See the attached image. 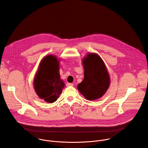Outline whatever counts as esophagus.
<instances>
[{"label":"esophagus","mask_w":148,"mask_h":148,"mask_svg":"<svg viewBox=\"0 0 148 148\" xmlns=\"http://www.w3.org/2000/svg\"><path fill=\"white\" fill-rule=\"evenodd\" d=\"M66 86H67V87H72V86H73V83H68L66 84Z\"/></svg>","instance_id":"esophagus-1"}]
</instances>
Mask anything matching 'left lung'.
<instances>
[{"label": "left lung", "mask_w": 148, "mask_h": 148, "mask_svg": "<svg viewBox=\"0 0 148 148\" xmlns=\"http://www.w3.org/2000/svg\"><path fill=\"white\" fill-rule=\"evenodd\" d=\"M84 77L78 84V90L88 100L100 99L110 86V75L102 58L97 54L89 53L82 60Z\"/></svg>", "instance_id": "1"}]
</instances>
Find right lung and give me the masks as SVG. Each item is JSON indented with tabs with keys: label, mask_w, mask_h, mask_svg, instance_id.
Returning <instances> with one entry per match:
<instances>
[{
	"label": "right lung",
	"mask_w": 148,
	"mask_h": 148,
	"mask_svg": "<svg viewBox=\"0 0 148 148\" xmlns=\"http://www.w3.org/2000/svg\"><path fill=\"white\" fill-rule=\"evenodd\" d=\"M60 60L48 55L40 62L34 79V88L38 97L46 102H55L62 93L65 83L60 79Z\"/></svg>",
	"instance_id": "obj_1"
}]
</instances>
